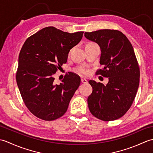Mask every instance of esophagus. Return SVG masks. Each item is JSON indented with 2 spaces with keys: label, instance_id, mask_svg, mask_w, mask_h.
Masks as SVG:
<instances>
[{
  "label": "esophagus",
  "instance_id": "esophagus-1",
  "mask_svg": "<svg viewBox=\"0 0 153 153\" xmlns=\"http://www.w3.org/2000/svg\"><path fill=\"white\" fill-rule=\"evenodd\" d=\"M81 81H82V82L83 83H87V80L85 78H82V79H81Z\"/></svg>",
  "mask_w": 153,
  "mask_h": 153
}]
</instances>
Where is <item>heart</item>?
<instances>
[{"mask_svg": "<svg viewBox=\"0 0 153 153\" xmlns=\"http://www.w3.org/2000/svg\"><path fill=\"white\" fill-rule=\"evenodd\" d=\"M76 71H77V72H78L79 74H86L87 73V71L85 69H84V68H77Z\"/></svg>", "mask_w": 153, "mask_h": 153, "instance_id": "b5f03b06", "label": "heart"}]
</instances>
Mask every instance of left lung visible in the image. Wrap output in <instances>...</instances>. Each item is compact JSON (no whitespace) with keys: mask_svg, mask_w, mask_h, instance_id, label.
I'll return each instance as SVG.
<instances>
[{"mask_svg":"<svg viewBox=\"0 0 153 153\" xmlns=\"http://www.w3.org/2000/svg\"><path fill=\"white\" fill-rule=\"evenodd\" d=\"M87 39L98 44L102 69L97 75L108 77L106 85L90 80L93 92L87 99L91 113L103 121L121 118L130 108L139 84L140 71L132 45L121 31L100 30L85 32Z\"/></svg>","mask_w":153,"mask_h":153,"instance_id":"1","label":"left lung"}]
</instances>
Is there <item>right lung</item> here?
Masks as SVG:
<instances>
[{"mask_svg": "<svg viewBox=\"0 0 153 153\" xmlns=\"http://www.w3.org/2000/svg\"><path fill=\"white\" fill-rule=\"evenodd\" d=\"M83 34L47 27L28 37L23 45L16 82L25 106L38 118L52 121L67 111L81 79L71 72L57 85L54 75L66 63L70 50L79 43Z\"/></svg>", "mask_w": 153, "mask_h": 153, "instance_id": "right-lung-1", "label": "right lung"}]
</instances>
